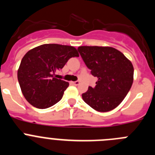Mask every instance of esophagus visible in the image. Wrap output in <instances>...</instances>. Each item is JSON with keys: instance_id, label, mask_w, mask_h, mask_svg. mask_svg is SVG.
Listing matches in <instances>:
<instances>
[{"instance_id": "esophagus-1", "label": "esophagus", "mask_w": 155, "mask_h": 155, "mask_svg": "<svg viewBox=\"0 0 155 155\" xmlns=\"http://www.w3.org/2000/svg\"><path fill=\"white\" fill-rule=\"evenodd\" d=\"M72 83H73L74 85H78V84H80V81H73Z\"/></svg>"}]
</instances>
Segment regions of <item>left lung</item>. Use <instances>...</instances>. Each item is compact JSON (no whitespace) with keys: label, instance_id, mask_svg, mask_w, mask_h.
<instances>
[{"label":"left lung","instance_id":"obj_1","mask_svg":"<svg viewBox=\"0 0 155 155\" xmlns=\"http://www.w3.org/2000/svg\"><path fill=\"white\" fill-rule=\"evenodd\" d=\"M78 50L91 74L98 78L95 87H88L82 98L94 110H113L123 102L132 86V63L111 46H84Z\"/></svg>","mask_w":155,"mask_h":155}]
</instances>
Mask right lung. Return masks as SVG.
Here are the masks:
<instances>
[{
    "mask_svg": "<svg viewBox=\"0 0 155 155\" xmlns=\"http://www.w3.org/2000/svg\"><path fill=\"white\" fill-rule=\"evenodd\" d=\"M74 57H79L76 48L59 44L41 45L25 53L18 70V80L31 105L47 109L62 98L69 83L56 78L54 73Z\"/></svg>",
    "mask_w": 155,
    "mask_h": 155,
    "instance_id": "obj_1",
    "label": "right lung"
}]
</instances>
